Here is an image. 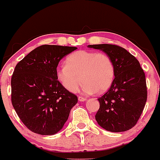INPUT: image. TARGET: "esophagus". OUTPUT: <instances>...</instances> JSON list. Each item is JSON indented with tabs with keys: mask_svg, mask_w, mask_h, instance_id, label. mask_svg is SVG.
I'll list each match as a JSON object with an SVG mask.
<instances>
[{
	"mask_svg": "<svg viewBox=\"0 0 160 160\" xmlns=\"http://www.w3.org/2000/svg\"><path fill=\"white\" fill-rule=\"evenodd\" d=\"M78 100H79V102H84V101L86 100V98H85V97L79 96L78 97Z\"/></svg>",
	"mask_w": 160,
	"mask_h": 160,
	"instance_id": "obj_1",
	"label": "esophagus"
}]
</instances>
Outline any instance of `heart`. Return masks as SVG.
<instances>
[{
    "label": "heart",
    "mask_w": 160,
    "mask_h": 160,
    "mask_svg": "<svg viewBox=\"0 0 160 160\" xmlns=\"http://www.w3.org/2000/svg\"><path fill=\"white\" fill-rule=\"evenodd\" d=\"M65 64L57 70L56 77L62 86L71 92L78 90L82 80V92L103 93L114 79L113 61L104 52L77 51L66 58Z\"/></svg>",
    "instance_id": "heart-1"
}]
</instances>
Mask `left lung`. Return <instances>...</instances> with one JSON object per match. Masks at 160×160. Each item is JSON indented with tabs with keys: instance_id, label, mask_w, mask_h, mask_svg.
<instances>
[{
	"instance_id": "1",
	"label": "left lung",
	"mask_w": 160,
	"mask_h": 160,
	"mask_svg": "<svg viewBox=\"0 0 160 160\" xmlns=\"http://www.w3.org/2000/svg\"><path fill=\"white\" fill-rule=\"evenodd\" d=\"M110 56L115 68L111 88L98 98L100 103L95 120L101 127L120 132L135 126L148 98L146 79L137 58L122 47L113 44L89 45Z\"/></svg>"
}]
</instances>
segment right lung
Masks as SVG:
<instances>
[{"label":"right lung","mask_w":160,"mask_h":160,"mask_svg":"<svg viewBox=\"0 0 160 160\" xmlns=\"http://www.w3.org/2000/svg\"><path fill=\"white\" fill-rule=\"evenodd\" d=\"M78 48L42 45L17 64L11 78V101L26 127L33 132L52 135L68 120L78 97L58 82L60 60Z\"/></svg>","instance_id":"add662e5"}]
</instances>
